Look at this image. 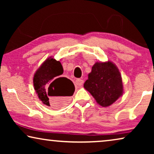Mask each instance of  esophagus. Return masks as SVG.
<instances>
[{
    "mask_svg": "<svg viewBox=\"0 0 154 154\" xmlns=\"http://www.w3.org/2000/svg\"><path fill=\"white\" fill-rule=\"evenodd\" d=\"M75 83L77 85H79V86H81V85H83V84L84 83V81H83V80H82V79H78L75 80Z\"/></svg>",
    "mask_w": 154,
    "mask_h": 154,
    "instance_id": "34e87169",
    "label": "esophagus"
}]
</instances>
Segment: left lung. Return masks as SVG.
<instances>
[{
  "instance_id": "obj_1",
  "label": "left lung",
  "mask_w": 154,
  "mask_h": 154,
  "mask_svg": "<svg viewBox=\"0 0 154 154\" xmlns=\"http://www.w3.org/2000/svg\"><path fill=\"white\" fill-rule=\"evenodd\" d=\"M84 88L102 106H109L123 94L119 69L112 62H97L92 66Z\"/></svg>"
}]
</instances>
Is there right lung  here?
I'll use <instances>...</instances> for the list:
<instances>
[{"mask_svg": "<svg viewBox=\"0 0 154 154\" xmlns=\"http://www.w3.org/2000/svg\"><path fill=\"white\" fill-rule=\"evenodd\" d=\"M63 67L60 62L48 58L38 69L33 77V85L44 104L54 108L66 104L67 99L75 91L73 82L62 77Z\"/></svg>", "mask_w": 154, "mask_h": 154, "instance_id": "1", "label": "right lung"}]
</instances>
